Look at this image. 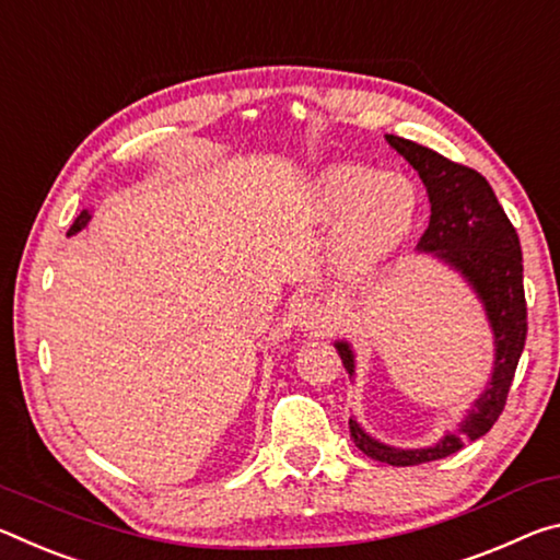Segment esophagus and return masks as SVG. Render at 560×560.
Wrapping results in <instances>:
<instances>
[{
  "label": "esophagus",
  "instance_id": "34e87169",
  "mask_svg": "<svg viewBox=\"0 0 560 560\" xmlns=\"http://www.w3.org/2000/svg\"><path fill=\"white\" fill-rule=\"evenodd\" d=\"M295 325L298 329L307 335H327L332 332V313L323 305V302L315 300V298H305L298 302L295 307Z\"/></svg>",
  "mask_w": 560,
  "mask_h": 560
}]
</instances>
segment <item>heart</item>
<instances>
[{
	"label": "heart",
	"mask_w": 560,
	"mask_h": 560,
	"mask_svg": "<svg viewBox=\"0 0 560 560\" xmlns=\"http://www.w3.org/2000/svg\"><path fill=\"white\" fill-rule=\"evenodd\" d=\"M313 210L337 233L335 265L347 282H364L399 258L421 218L419 186L401 173L335 163L313 183Z\"/></svg>",
	"instance_id": "heart-1"
}]
</instances>
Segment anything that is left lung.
<instances>
[{"label": "left lung", "mask_w": 560, "mask_h": 560, "mask_svg": "<svg viewBox=\"0 0 560 560\" xmlns=\"http://www.w3.org/2000/svg\"><path fill=\"white\" fill-rule=\"evenodd\" d=\"M384 139L419 173L427 188L429 206H432L429 228L421 235L417 253L429 255L459 275L476 300L481 302L493 337L489 382L483 384L481 394L471 401L456 429L444 432L439 442L421 448L392 446L364 432L354 417L350 419L354 444L370 459L392 466H417L444 459V456L459 452L464 444L481 439L503 411L528 329L524 258H521L516 228L511 225L497 194L481 173L459 166V163L444 159L442 153L399 139V136L387 133ZM335 350L340 352L347 374L354 380L357 357L352 345L337 340Z\"/></svg>", "instance_id": "8db88e82"}]
</instances>
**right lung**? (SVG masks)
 <instances>
[{
    "instance_id": "right-lung-1",
    "label": "right lung",
    "mask_w": 560,
    "mask_h": 560,
    "mask_svg": "<svg viewBox=\"0 0 560 560\" xmlns=\"http://www.w3.org/2000/svg\"><path fill=\"white\" fill-rule=\"evenodd\" d=\"M89 220H91V213H89V210H81V213H79V218L77 220H73V223H71V228H69V237L71 235H77L79 231H84V228L89 225Z\"/></svg>"
}]
</instances>
